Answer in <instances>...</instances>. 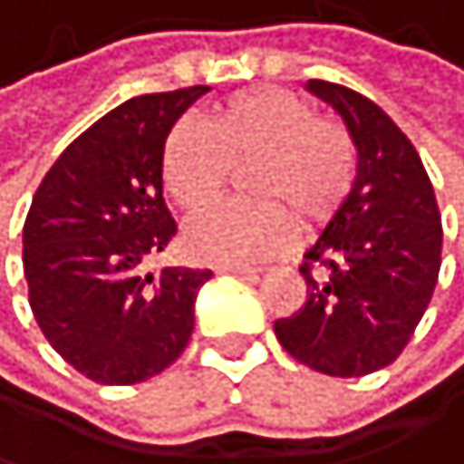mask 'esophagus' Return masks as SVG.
<instances>
[{"mask_svg": "<svg viewBox=\"0 0 464 464\" xmlns=\"http://www.w3.org/2000/svg\"><path fill=\"white\" fill-rule=\"evenodd\" d=\"M218 275H239V278H257L260 269H251V266H218Z\"/></svg>", "mask_w": 464, "mask_h": 464, "instance_id": "esophagus-1", "label": "esophagus"}]
</instances>
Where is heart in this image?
I'll use <instances>...</instances> for the list:
<instances>
[{"label":"heart","mask_w":464,"mask_h":464,"mask_svg":"<svg viewBox=\"0 0 464 464\" xmlns=\"http://www.w3.org/2000/svg\"><path fill=\"white\" fill-rule=\"evenodd\" d=\"M251 171L255 204L216 209L186 230V251L209 266H255L281 255L302 230L325 225L353 192L358 156L349 132L316 118L278 88L242 91L207 111L204 130L180 123L162 150V183L186 213L225 195L234 169Z\"/></svg>","instance_id":"b5f03b06"}]
</instances>
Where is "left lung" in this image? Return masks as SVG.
<instances>
[{"instance_id":"1","label":"left lung","mask_w":464,"mask_h":464,"mask_svg":"<svg viewBox=\"0 0 464 464\" xmlns=\"http://www.w3.org/2000/svg\"><path fill=\"white\" fill-rule=\"evenodd\" d=\"M304 88L343 118L358 174L304 251L308 299L275 320V337L316 373L367 376L402 353L427 311L441 269V216L414 144L373 100L323 79Z\"/></svg>"}]
</instances>
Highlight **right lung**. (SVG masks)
I'll return each mask as SVG.
<instances>
[{"mask_svg": "<svg viewBox=\"0 0 464 464\" xmlns=\"http://www.w3.org/2000/svg\"><path fill=\"white\" fill-rule=\"evenodd\" d=\"M207 85L132 97L88 127L46 171L23 225L29 304L46 341L100 385L171 367L195 328L209 269L165 266L177 225L162 198V150Z\"/></svg>", "mask_w": 464, "mask_h": 464, "instance_id": "obj_1", "label": "right lung"}]
</instances>
